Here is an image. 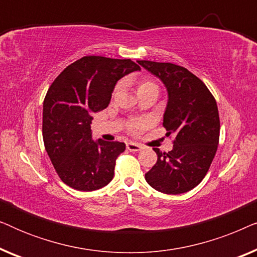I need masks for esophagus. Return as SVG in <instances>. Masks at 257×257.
I'll use <instances>...</instances> for the list:
<instances>
[{
  "label": "esophagus",
  "instance_id": "34e87169",
  "mask_svg": "<svg viewBox=\"0 0 257 257\" xmlns=\"http://www.w3.org/2000/svg\"><path fill=\"white\" fill-rule=\"evenodd\" d=\"M126 149H127L130 152H138V151H140L143 149L142 146L139 145V144H137V143H132V142H130V143H127L126 144Z\"/></svg>",
  "mask_w": 257,
  "mask_h": 257
}]
</instances>
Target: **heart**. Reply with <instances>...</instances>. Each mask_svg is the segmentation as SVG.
Here are the masks:
<instances>
[{"instance_id":"1","label":"heart","mask_w":257,"mask_h":257,"mask_svg":"<svg viewBox=\"0 0 257 257\" xmlns=\"http://www.w3.org/2000/svg\"><path fill=\"white\" fill-rule=\"evenodd\" d=\"M156 84H153L152 82H150V80H144L139 84L138 86V90L139 89H143V87H147V86H154ZM146 126V121L145 120H138V121H133L131 124V130L133 132H138L139 130L144 128Z\"/></svg>"}]
</instances>
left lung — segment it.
Listing matches in <instances>:
<instances>
[{
    "label": "left lung",
    "mask_w": 257,
    "mask_h": 257,
    "mask_svg": "<svg viewBox=\"0 0 257 257\" xmlns=\"http://www.w3.org/2000/svg\"><path fill=\"white\" fill-rule=\"evenodd\" d=\"M138 63L166 87L163 125L167 135H175L168 153L153 149L158 160L145 179L151 187L165 194L186 193L202 181L215 157L220 137L216 101L202 80L182 66Z\"/></svg>",
    "instance_id": "1"
}]
</instances>
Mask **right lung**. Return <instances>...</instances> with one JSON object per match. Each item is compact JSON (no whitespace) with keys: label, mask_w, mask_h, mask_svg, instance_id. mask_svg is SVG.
Returning <instances> with one entry per match:
<instances>
[{"label":"right lung","mask_w":257,"mask_h":257,"mask_svg":"<svg viewBox=\"0 0 257 257\" xmlns=\"http://www.w3.org/2000/svg\"><path fill=\"white\" fill-rule=\"evenodd\" d=\"M140 71L131 59L85 56L61 72L43 103V142L62 181L77 191H96L114 174L125 144L94 139L92 114L108 106L117 82Z\"/></svg>","instance_id":"obj_1"}]
</instances>
